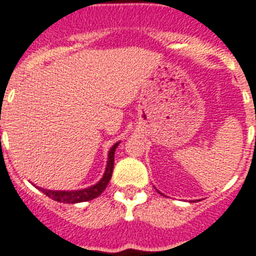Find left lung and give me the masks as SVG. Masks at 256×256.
I'll return each instance as SVG.
<instances>
[{
	"mask_svg": "<svg viewBox=\"0 0 256 256\" xmlns=\"http://www.w3.org/2000/svg\"><path fill=\"white\" fill-rule=\"evenodd\" d=\"M158 192H160V191H158Z\"/></svg>",
	"mask_w": 256,
	"mask_h": 256,
	"instance_id": "8db88e82",
	"label": "left lung"
}]
</instances>
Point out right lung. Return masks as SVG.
<instances>
[{"label": "right lung", "instance_id": "right-lung-1", "mask_svg": "<svg viewBox=\"0 0 256 256\" xmlns=\"http://www.w3.org/2000/svg\"><path fill=\"white\" fill-rule=\"evenodd\" d=\"M119 142H116L108 152V161H107V166H106V171L103 174V178L96 183V184L88 187L84 190H74V191H50V190L40 188V191L43 192L44 195H47L48 198L54 199V202H65V204H76V202H88L95 198H98L100 194L106 190L107 184H108L110 179L112 176L114 171V161H115V150L118 148Z\"/></svg>", "mask_w": 256, "mask_h": 256}]
</instances>
